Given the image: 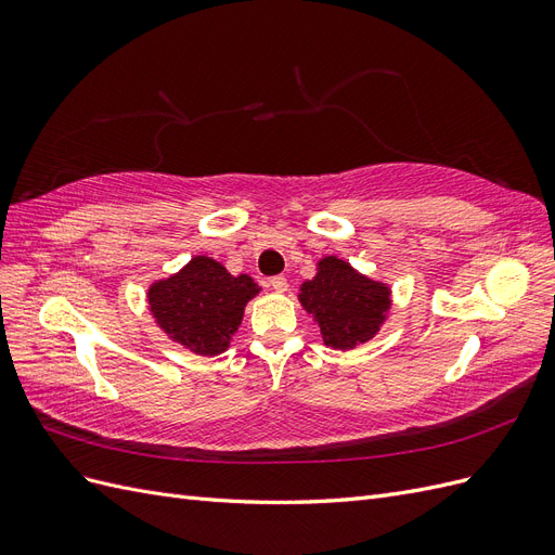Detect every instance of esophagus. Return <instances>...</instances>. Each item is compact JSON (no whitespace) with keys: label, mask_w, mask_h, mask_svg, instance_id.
<instances>
[{"label":"esophagus","mask_w":555,"mask_h":555,"mask_svg":"<svg viewBox=\"0 0 555 555\" xmlns=\"http://www.w3.org/2000/svg\"><path fill=\"white\" fill-rule=\"evenodd\" d=\"M271 287H273V292L284 294V292L289 289V282H287V278H284V275H275V278H271Z\"/></svg>","instance_id":"esophagus-1"}]
</instances>
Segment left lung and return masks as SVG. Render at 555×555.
I'll list each match as a JSON object with an SVG mask.
<instances>
[{
	"label": "left lung",
	"instance_id": "8db88e82",
	"mask_svg": "<svg viewBox=\"0 0 555 555\" xmlns=\"http://www.w3.org/2000/svg\"><path fill=\"white\" fill-rule=\"evenodd\" d=\"M300 306L331 349H354L373 340L391 310V287L359 273L349 261L324 257L317 275L300 284Z\"/></svg>",
	"mask_w": 555,
	"mask_h": 555
}]
</instances>
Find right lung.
I'll use <instances>...</instances> for the list:
<instances>
[{
  "mask_svg": "<svg viewBox=\"0 0 555 555\" xmlns=\"http://www.w3.org/2000/svg\"><path fill=\"white\" fill-rule=\"evenodd\" d=\"M261 292L249 275H231L206 255H196L178 273L147 287L150 314L169 338L198 357L229 349L245 306Z\"/></svg>",
  "mask_w": 555,
  "mask_h": 555,
  "instance_id": "obj_1",
  "label": "right lung"
}]
</instances>
